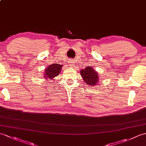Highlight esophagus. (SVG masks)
Masks as SVG:
<instances>
[{
  "instance_id": "34e87169",
  "label": "esophagus",
  "mask_w": 146,
  "mask_h": 146,
  "mask_svg": "<svg viewBox=\"0 0 146 146\" xmlns=\"http://www.w3.org/2000/svg\"><path fill=\"white\" fill-rule=\"evenodd\" d=\"M68 63H69L70 66H73L74 65V62H73V60H69Z\"/></svg>"
}]
</instances>
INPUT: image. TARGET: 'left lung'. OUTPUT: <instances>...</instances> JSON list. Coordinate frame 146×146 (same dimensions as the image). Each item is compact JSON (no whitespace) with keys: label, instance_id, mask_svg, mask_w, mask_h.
Wrapping results in <instances>:
<instances>
[{"label":"left lung","instance_id":"left-lung-1","mask_svg":"<svg viewBox=\"0 0 146 146\" xmlns=\"http://www.w3.org/2000/svg\"><path fill=\"white\" fill-rule=\"evenodd\" d=\"M80 75L84 82L90 86H95L100 81V76L98 72L91 66H87L81 70Z\"/></svg>","mask_w":146,"mask_h":146}]
</instances>
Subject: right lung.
Masks as SVG:
<instances>
[{"mask_svg":"<svg viewBox=\"0 0 146 146\" xmlns=\"http://www.w3.org/2000/svg\"><path fill=\"white\" fill-rule=\"evenodd\" d=\"M63 65L54 63L52 65H48V67L45 70V72L43 73V78H45L46 81L48 80H55V78L62 71V68Z\"/></svg>","mask_w":146,"mask_h":146,"instance_id":"1","label":"right lung"}]
</instances>
